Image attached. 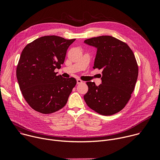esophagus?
Listing matches in <instances>:
<instances>
[{"instance_id": "esophagus-1", "label": "esophagus", "mask_w": 160, "mask_h": 160, "mask_svg": "<svg viewBox=\"0 0 160 160\" xmlns=\"http://www.w3.org/2000/svg\"><path fill=\"white\" fill-rule=\"evenodd\" d=\"M77 84H80V83H83V81L82 80H80V79H77Z\"/></svg>"}]
</instances>
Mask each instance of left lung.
Here are the masks:
<instances>
[{
	"instance_id": "8db88e82",
	"label": "left lung",
	"mask_w": 160,
	"mask_h": 160,
	"mask_svg": "<svg viewBox=\"0 0 160 160\" xmlns=\"http://www.w3.org/2000/svg\"><path fill=\"white\" fill-rule=\"evenodd\" d=\"M87 44L97 48L94 68L102 70V83L87 82L84 95L87 106L104 116L123 109L131 98L138 77V65L128 45L112 36L87 39Z\"/></svg>"
}]
</instances>
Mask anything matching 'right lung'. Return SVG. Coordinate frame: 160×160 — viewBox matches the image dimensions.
Listing matches in <instances>:
<instances>
[{
    "mask_svg": "<svg viewBox=\"0 0 160 160\" xmlns=\"http://www.w3.org/2000/svg\"><path fill=\"white\" fill-rule=\"evenodd\" d=\"M75 38L43 36L27 44L17 65L16 77L22 96L37 112L50 114L62 108L77 84L75 78L56 75Z\"/></svg>",
    "mask_w": 160,
    "mask_h": 160,
    "instance_id": "right-lung-1",
    "label": "right lung"
}]
</instances>
